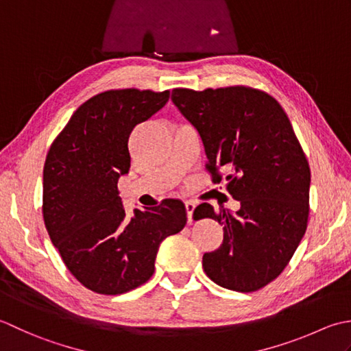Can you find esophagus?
I'll list each match as a JSON object with an SVG mask.
<instances>
[{
	"mask_svg": "<svg viewBox=\"0 0 351 351\" xmlns=\"http://www.w3.org/2000/svg\"><path fill=\"white\" fill-rule=\"evenodd\" d=\"M184 207H186V213H188V223L191 224L192 221V213H194V209H195V203L194 202H186L184 203Z\"/></svg>",
	"mask_w": 351,
	"mask_h": 351,
	"instance_id": "1",
	"label": "esophagus"
}]
</instances>
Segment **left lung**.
<instances>
[{
	"label": "left lung",
	"mask_w": 351,
	"mask_h": 351,
	"mask_svg": "<svg viewBox=\"0 0 351 351\" xmlns=\"http://www.w3.org/2000/svg\"><path fill=\"white\" fill-rule=\"evenodd\" d=\"M171 99L202 136L213 183L224 178L241 203L236 213L207 203L194 210L224 226L204 273L227 289H261L288 265L309 218L311 168L291 121L276 98L247 86L177 88Z\"/></svg>",
	"instance_id": "8db88e82"
}]
</instances>
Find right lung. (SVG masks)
I'll return each instance as SVG.
<instances>
[{"instance_id":"right-lung-1","label":"right lung","mask_w":351,"mask_h":351,"mask_svg":"<svg viewBox=\"0 0 351 351\" xmlns=\"http://www.w3.org/2000/svg\"><path fill=\"white\" fill-rule=\"evenodd\" d=\"M169 90H106L83 103L49 147L42 213L62 261L78 282L104 295L144 285L160 242L182 230L180 199L128 217L118 178L130 169L133 128L159 112Z\"/></svg>"}]
</instances>
